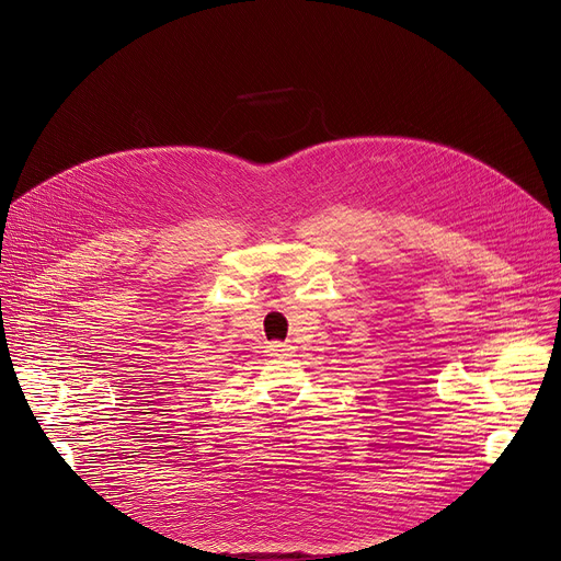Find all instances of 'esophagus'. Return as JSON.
<instances>
[{"label":"esophagus","instance_id":"esophagus-1","mask_svg":"<svg viewBox=\"0 0 561 561\" xmlns=\"http://www.w3.org/2000/svg\"><path fill=\"white\" fill-rule=\"evenodd\" d=\"M290 345H286V343H271L268 345V354L271 356H290Z\"/></svg>","mask_w":561,"mask_h":561}]
</instances>
